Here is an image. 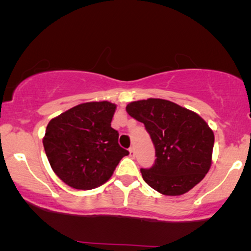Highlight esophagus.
<instances>
[{
  "label": "esophagus",
  "instance_id": "esophagus-1",
  "mask_svg": "<svg viewBox=\"0 0 251 251\" xmlns=\"http://www.w3.org/2000/svg\"><path fill=\"white\" fill-rule=\"evenodd\" d=\"M129 153H130V156H131V157H135V155H136L135 147H133V146L130 147V149H129Z\"/></svg>",
  "mask_w": 251,
  "mask_h": 251
}]
</instances>
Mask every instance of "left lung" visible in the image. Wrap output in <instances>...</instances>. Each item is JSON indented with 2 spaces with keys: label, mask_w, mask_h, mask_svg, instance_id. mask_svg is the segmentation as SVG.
<instances>
[{
  "label": "left lung",
  "mask_w": 251,
  "mask_h": 251,
  "mask_svg": "<svg viewBox=\"0 0 251 251\" xmlns=\"http://www.w3.org/2000/svg\"><path fill=\"white\" fill-rule=\"evenodd\" d=\"M144 123L155 147V162L140 169L143 179L164 195H181L203 179L211 166L215 137L201 116L164 99L150 98L126 105Z\"/></svg>",
  "instance_id": "1"
}]
</instances>
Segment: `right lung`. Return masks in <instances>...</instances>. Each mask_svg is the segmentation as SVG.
I'll list each match as a JSON object with an SVG mask.
<instances>
[{
    "mask_svg": "<svg viewBox=\"0 0 251 251\" xmlns=\"http://www.w3.org/2000/svg\"><path fill=\"white\" fill-rule=\"evenodd\" d=\"M115 108L109 101L84 102L49 122L44 151L54 174L68 186H100L129 154L119 145V132L111 126Z\"/></svg>",
    "mask_w": 251,
    "mask_h": 251,
    "instance_id": "right-lung-1",
    "label": "right lung"
}]
</instances>
